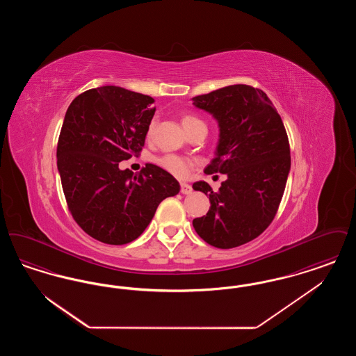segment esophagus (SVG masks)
<instances>
[{
  "instance_id": "obj_1",
  "label": "esophagus",
  "mask_w": 356,
  "mask_h": 356,
  "mask_svg": "<svg viewBox=\"0 0 356 356\" xmlns=\"http://www.w3.org/2000/svg\"><path fill=\"white\" fill-rule=\"evenodd\" d=\"M180 186H181V193L183 195H191L192 193V186H189V184H186V183H181L180 184Z\"/></svg>"
}]
</instances>
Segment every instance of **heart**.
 Returning <instances> with one entry per match:
<instances>
[{
	"mask_svg": "<svg viewBox=\"0 0 356 356\" xmlns=\"http://www.w3.org/2000/svg\"><path fill=\"white\" fill-rule=\"evenodd\" d=\"M181 124H183V128L186 129V134L191 132L193 128L196 127H200V125H205L202 120L196 116H192V115H186L181 118ZM153 124L149 128V131H152ZM157 163L164 168V170H168L172 175L177 176V177H186L189 175V172L192 170V165L193 163L186 159V157H180V156H176V154H165L163 157H160L157 160Z\"/></svg>",
	"mask_w": 356,
	"mask_h": 356,
	"instance_id": "b5f03b06",
	"label": "heart"
}]
</instances>
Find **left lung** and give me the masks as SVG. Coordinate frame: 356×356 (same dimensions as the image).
<instances>
[{
  "label": "left lung",
  "mask_w": 356,
  "mask_h": 356,
  "mask_svg": "<svg viewBox=\"0 0 356 356\" xmlns=\"http://www.w3.org/2000/svg\"><path fill=\"white\" fill-rule=\"evenodd\" d=\"M219 125L215 157L204 173H224L219 192L205 181L192 188L211 202L208 213L193 219L197 235L221 250L259 236L271 224L291 170L287 132L261 89L229 85L192 99Z\"/></svg>",
  "instance_id": "left-lung-1"
}]
</instances>
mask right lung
<instances>
[{
    "instance_id": "add662e5",
    "label": "right lung",
    "mask_w": 356,
    "mask_h": 356,
    "mask_svg": "<svg viewBox=\"0 0 356 356\" xmlns=\"http://www.w3.org/2000/svg\"><path fill=\"white\" fill-rule=\"evenodd\" d=\"M151 96L105 85L70 102L57 145V170L69 211L89 236L113 245L134 241L164 199L180 191L167 170L140 173L119 163L145 143L154 108Z\"/></svg>"
}]
</instances>
